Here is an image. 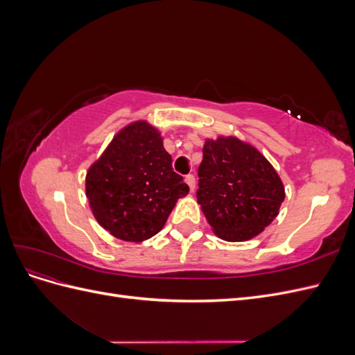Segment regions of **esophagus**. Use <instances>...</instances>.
Here are the masks:
<instances>
[{"instance_id":"esophagus-1","label":"esophagus","mask_w":355,"mask_h":355,"mask_svg":"<svg viewBox=\"0 0 355 355\" xmlns=\"http://www.w3.org/2000/svg\"><path fill=\"white\" fill-rule=\"evenodd\" d=\"M185 182H187V185L189 187V191L194 192V189H196V178L192 176V175H188V176H185Z\"/></svg>"}]
</instances>
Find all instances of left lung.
Here are the masks:
<instances>
[{
    "mask_svg": "<svg viewBox=\"0 0 355 355\" xmlns=\"http://www.w3.org/2000/svg\"><path fill=\"white\" fill-rule=\"evenodd\" d=\"M198 178L197 201L225 241L257 237L278 216L286 197L272 164L237 136L206 139Z\"/></svg>",
    "mask_w": 355,
    "mask_h": 355,
    "instance_id": "1",
    "label": "left lung"
}]
</instances>
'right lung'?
<instances>
[{
  "mask_svg": "<svg viewBox=\"0 0 355 355\" xmlns=\"http://www.w3.org/2000/svg\"><path fill=\"white\" fill-rule=\"evenodd\" d=\"M188 191L171 168L163 136L146 120L123 127L85 175V196L94 219L123 241L154 237Z\"/></svg>",
  "mask_w": 355,
  "mask_h": 355,
  "instance_id": "1",
  "label": "right lung"
}]
</instances>
